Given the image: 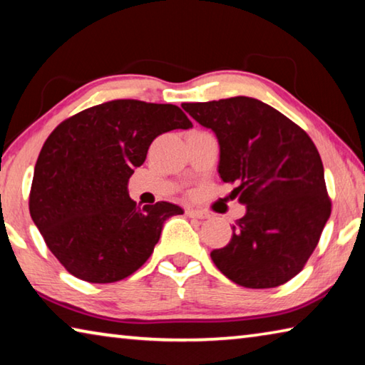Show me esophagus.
I'll use <instances>...</instances> for the list:
<instances>
[{
	"label": "esophagus",
	"instance_id": "obj_1",
	"mask_svg": "<svg viewBox=\"0 0 365 365\" xmlns=\"http://www.w3.org/2000/svg\"><path fill=\"white\" fill-rule=\"evenodd\" d=\"M185 214L188 215V217H195V219H207L209 214L206 211H200V209H187Z\"/></svg>",
	"mask_w": 365,
	"mask_h": 365
}]
</instances>
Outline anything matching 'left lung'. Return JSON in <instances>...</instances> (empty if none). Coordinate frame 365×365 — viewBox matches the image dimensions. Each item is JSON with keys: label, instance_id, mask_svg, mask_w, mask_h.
Returning <instances> with one entry per match:
<instances>
[{"label": "left lung", "instance_id": "obj_1", "mask_svg": "<svg viewBox=\"0 0 365 365\" xmlns=\"http://www.w3.org/2000/svg\"><path fill=\"white\" fill-rule=\"evenodd\" d=\"M182 108L214 130L219 175L237 183L246 205L232 240L211 252L222 274L245 288H274L298 275L316 250L331 201L324 165L311 137L255 98L235 96Z\"/></svg>", "mask_w": 365, "mask_h": 365}]
</instances>
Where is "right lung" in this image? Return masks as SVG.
Instances as JSON below:
<instances>
[{
    "label": "right lung",
    "mask_w": 365,
    "mask_h": 365,
    "mask_svg": "<svg viewBox=\"0 0 365 365\" xmlns=\"http://www.w3.org/2000/svg\"><path fill=\"white\" fill-rule=\"evenodd\" d=\"M193 123L175 104L113 100L71 115L46 138L35 164L29 209L49 251L80 280L113 283L143 265L168 201L140 207L128 180L153 140Z\"/></svg>",
    "instance_id": "add662e5"
}]
</instances>
